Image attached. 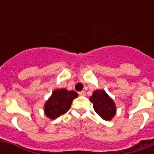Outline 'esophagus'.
I'll list each match as a JSON object with an SVG mask.
<instances>
[{"instance_id": "1", "label": "esophagus", "mask_w": 154, "mask_h": 154, "mask_svg": "<svg viewBox=\"0 0 154 154\" xmlns=\"http://www.w3.org/2000/svg\"><path fill=\"white\" fill-rule=\"evenodd\" d=\"M78 94H79L80 96H82V97H84V96H85V91H81V92H79V93H78Z\"/></svg>"}]
</instances>
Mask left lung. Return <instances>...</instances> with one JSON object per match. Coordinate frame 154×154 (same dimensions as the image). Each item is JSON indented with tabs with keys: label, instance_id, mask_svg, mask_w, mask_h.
<instances>
[{
	"label": "left lung",
	"instance_id": "obj_1",
	"mask_svg": "<svg viewBox=\"0 0 154 154\" xmlns=\"http://www.w3.org/2000/svg\"><path fill=\"white\" fill-rule=\"evenodd\" d=\"M89 100L93 103L94 110L104 120L109 121L116 113L114 102L104 90L94 91Z\"/></svg>",
	"mask_w": 154,
	"mask_h": 154
}]
</instances>
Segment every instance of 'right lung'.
I'll use <instances>...</instances> for the list:
<instances>
[{
    "instance_id": "add662e5",
    "label": "right lung",
    "mask_w": 154,
    "mask_h": 154,
    "mask_svg": "<svg viewBox=\"0 0 154 154\" xmlns=\"http://www.w3.org/2000/svg\"><path fill=\"white\" fill-rule=\"evenodd\" d=\"M75 91L67 89H56L45 105V113L50 119H56L69 109L72 100L77 97Z\"/></svg>"
}]
</instances>
